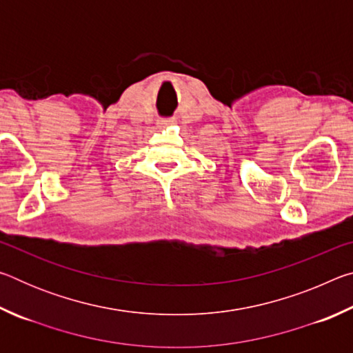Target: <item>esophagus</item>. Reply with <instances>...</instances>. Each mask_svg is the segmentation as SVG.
Listing matches in <instances>:
<instances>
[{
  "label": "esophagus",
  "mask_w": 353,
  "mask_h": 353,
  "mask_svg": "<svg viewBox=\"0 0 353 353\" xmlns=\"http://www.w3.org/2000/svg\"><path fill=\"white\" fill-rule=\"evenodd\" d=\"M174 123H176L174 118H163L159 121V124H162V126H171V124H174Z\"/></svg>",
  "instance_id": "34e87169"
}]
</instances>
